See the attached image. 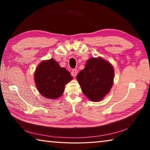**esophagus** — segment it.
I'll use <instances>...</instances> for the list:
<instances>
[{
    "label": "esophagus",
    "mask_w": 150,
    "mask_h": 150,
    "mask_svg": "<svg viewBox=\"0 0 150 150\" xmlns=\"http://www.w3.org/2000/svg\"><path fill=\"white\" fill-rule=\"evenodd\" d=\"M71 75H72V76H73V77H75V76L77 75V69H74L72 70Z\"/></svg>",
    "instance_id": "obj_1"
}]
</instances>
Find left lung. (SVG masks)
<instances>
[{"label": "left lung", "instance_id": "8db88e82", "mask_svg": "<svg viewBox=\"0 0 150 150\" xmlns=\"http://www.w3.org/2000/svg\"><path fill=\"white\" fill-rule=\"evenodd\" d=\"M112 65L101 57L90 58L77 75L83 93L91 101H99L109 93L113 85Z\"/></svg>", "mask_w": 150, "mask_h": 150}]
</instances>
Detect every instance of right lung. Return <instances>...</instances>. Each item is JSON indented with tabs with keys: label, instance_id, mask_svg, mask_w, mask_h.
<instances>
[{
	"label": "right lung",
	"instance_id": "right-lung-1",
	"mask_svg": "<svg viewBox=\"0 0 150 150\" xmlns=\"http://www.w3.org/2000/svg\"><path fill=\"white\" fill-rule=\"evenodd\" d=\"M70 73L61 67L54 59L43 61L34 73V81L38 90L42 96L55 99L62 95L65 85L72 80Z\"/></svg>",
	"mask_w": 150,
	"mask_h": 150
}]
</instances>
